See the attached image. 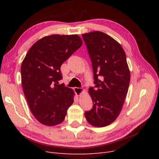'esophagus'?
Listing matches in <instances>:
<instances>
[{"mask_svg":"<svg viewBox=\"0 0 159 159\" xmlns=\"http://www.w3.org/2000/svg\"><path fill=\"white\" fill-rule=\"evenodd\" d=\"M74 91L75 93L77 94V95L79 96L83 91V89L82 88H74Z\"/></svg>","mask_w":159,"mask_h":159,"instance_id":"1","label":"esophagus"}]
</instances>
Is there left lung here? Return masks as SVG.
<instances>
[{
    "label": "left lung",
    "instance_id": "1",
    "mask_svg": "<svg viewBox=\"0 0 159 159\" xmlns=\"http://www.w3.org/2000/svg\"><path fill=\"white\" fill-rule=\"evenodd\" d=\"M92 64L95 87L89 88L93 107L85 112L96 127L112 123L120 114L128 93L130 72L121 45L101 31L82 35Z\"/></svg>",
    "mask_w": 159,
    "mask_h": 159
}]
</instances>
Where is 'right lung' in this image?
Segmentation results:
<instances>
[{"instance_id": "right-lung-1", "label": "right lung", "mask_w": 159, "mask_h": 159, "mask_svg": "<svg viewBox=\"0 0 159 159\" xmlns=\"http://www.w3.org/2000/svg\"><path fill=\"white\" fill-rule=\"evenodd\" d=\"M77 35H52L39 40L29 49L21 65V82L30 110L46 126L65 119L73 102V91L64 84L61 66L82 46Z\"/></svg>"}]
</instances>
